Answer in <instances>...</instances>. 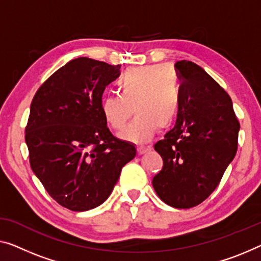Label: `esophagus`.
<instances>
[{
    "instance_id": "esophagus-1",
    "label": "esophagus",
    "mask_w": 261,
    "mask_h": 261,
    "mask_svg": "<svg viewBox=\"0 0 261 261\" xmlns=\"http://www.w3.org/2000/svg\"><path fill=\"white\" fill-rule=\"evenodd\" d=\"M151 150V146L150 145H139L137 147V151H138V154H144L146 153L147 151Z\"/></svg>"
}]
</instances>
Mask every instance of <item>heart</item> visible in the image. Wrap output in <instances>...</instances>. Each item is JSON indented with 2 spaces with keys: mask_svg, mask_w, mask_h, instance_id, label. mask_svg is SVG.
I'll use <instances>...</instances> for the list:
<instances>
[{
  "mask_svg": "<svg viewBox=\"0 0 261 261\" xmlns=\"http://www.w3.org/2000/svg\"><path fill=\"white\" fill-rule=\"evenodd\" d=\"M118 93L100 100V111L110 127L120 131L132 115L136 118L120 134L135 143L149 142L158 126L164 129L174 122L180 109L181 85L177 70L170 64L132 67L117 82Z\"/></svg>",
  "mask_w": 261,
  "mask_h": 261,
  "instance_id": "1",
  "label": "heart"
}]
</instances>
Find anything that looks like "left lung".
Segmentation results:
<instances>
[{
	"label": "left lung",
	"instance_id": "left-lung-1",
	"mask_svg": "<svg viewBox=\"0 0 261 261\" xmlns=\"http://www.w3.org/2000/svg\"><path fill=\"white\" fill-rule=\"evenodd\" d=\"M181 81L176 125L154 144L163 169L152 185L172 207L199 205L215 191L238 147L240 124L227 92L191 61L174 64Z\"/></svg>",
	"mask_w": 261,
	"mask_h": 261
}]
</instances>
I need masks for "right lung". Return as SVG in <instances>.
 Returning <instances> with one entry per match:
<instances>
[{
    "label": "right lung",
    "mask_w": 261,
    "mask_h": 261,
    "mask_svg": "<svg viewBox=\"0 0 261 261\" xmlns=\"http://www.w3.org/2000/svg\"><path fill=\"white\" fill-rule=\"evenodd\" d=\"M120 65L79 57L41 85L30 106L25 143L31 170L46 192L71 211L95 208L114 190L134 144L111 134L100 111Z\"/></svg>",
    "instance_id": "add662e5"
}]
</instances>
